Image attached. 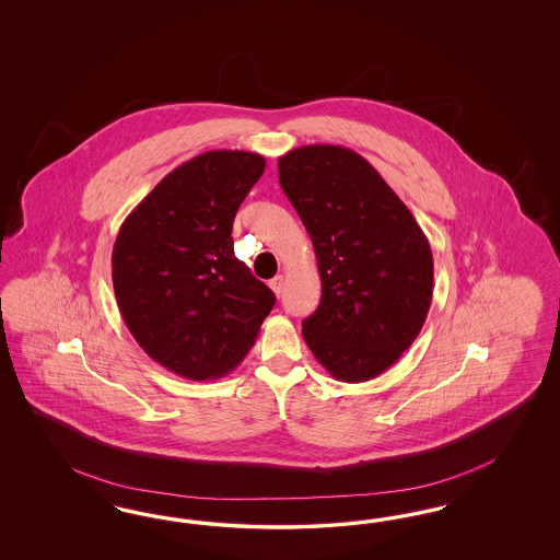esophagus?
I'll list each match as a JSON object with an SVG mask.
<instances>
[{
    "label": "esophagus",
    "mask_w": 560,
    "mask_h": 560,
    "mask_svg": "<svg viewBox=\"0 0 560 560\" xmlns=\"http://www.w3.org/2000/svg\"><path fill=\"white\" fill-rule=\"evenodd\" d=\"M269 285H271L272 291H275V295H281V291H283V285H285V279H283V275H277L275 279L269 281Z\"/></svg>",
    "instance_id": "1"
}]
</instances>
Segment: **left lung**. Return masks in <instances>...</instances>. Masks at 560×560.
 Returning a JSON list of instances; mask_svg holds the SVG:
<instances>
[{
    "instance_id": "left-lung-1",
    "label": "left lung",
    "mask_w": 560,
    "mask_h": 560,
    "mask_svg": "<svg viewBox=\"0 0 560 560\" xmlns=\"http://www.w3.org/2000/svg\"><path fill=\"white\" fill-rule=\"evenodd\" d=\"M277 164L323 279L320 304L302 324L305 345L335 380H373L423 328L433 298L429 240L380 172L349 148L302 145Z\"/></svg>"
}]
</instances>
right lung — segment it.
Here are the masks:
<instances>
[{
	"instance_id": "right-lung-1",
	"label": "right lung",
	"mask_w": 560,
	"mask_h": 560,
	"mask_svg": "<svg viewBox=\"0 0 560 560\" xmlns=\"http://www.w3.org/2000/svg\"><path fill=\"white\" fill-rule=\"evenodd\" d=\"M265 166L260 153H199L120 225L113 248L120 316L137 345L180 377L232 372L275 305V293L232 248L237 207Z\"/></svg>"
}]
</instances>
